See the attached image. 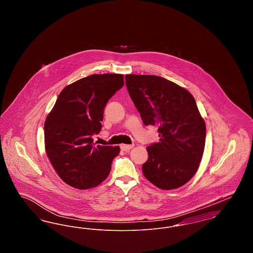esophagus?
<instances>
[{
  "label": "esophagus",
  "mask_w": 253,
  "mask_h": 253,
  "mask_svg": "<svg viewBox=\"0 0 253 253\" xmlns=\"http://www.w3.org/2000/svg\"><path fill=\"white\" fill-rule=\"evenodd\" d=\"M132 147H133V145L122 144L121 146V150L125 151V152H129Z\"/></svg>",
  "instance_id": "34e87169"
}]
</instances>
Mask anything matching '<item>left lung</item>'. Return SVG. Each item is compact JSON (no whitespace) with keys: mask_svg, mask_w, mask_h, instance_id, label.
<instances>
[{"mask_svg":"<svg viewBox=\"0 0 253 253\" xmlns=\"http://www.w3.org/2000/svg\"><path fill=\"white\" fill-rule=\"evenodd\" d=\"M125 80L143 123L158 126L160 138L147 147L143 174L159 189H177L195 174L204 153L206 124L195 99L161 77L126 75Z\"/></svg>","mask_w":253,"mask_h":253,"instance_id":"1","label":"left lung"}]
</instances>
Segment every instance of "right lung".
Returning a JSON list of instances; mask_svg holds the SVG:
<instances>
[{
	"label": "right lung",
	"mask_w": 253,
	"mask_h": 253,
	"mask_svg": "<svg viewBox=\"0 0 253 253\" xmlns=\"http://www.w3.org/2000/svg\"><path fill=\"white\" fill-rule=\"evenodd\" d=\"M124 84L121 74H95L67 85L44 122L45 151L60 178L80 190L95 188L110 173L119 146L94 143L109 99Z\"/></svg>",
	"instance_id": "right-lung-1"
}]
</instances>
